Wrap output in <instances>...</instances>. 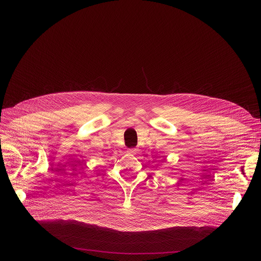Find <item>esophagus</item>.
Wrapping results in <instances>:
<instances>
[{"label":"esophagus","mask_w":261,"mask_h":261,"mask_svg":"<svg viewBox=\"0 0 261 261\" xmlns=\"http://www.w3.org/2000/svg\"><path fill=\"white\" fill-rule=\"evenodd\" d=\"M128 152H129L130 154H136V152H137V148H135V147L129 148V150H128Z\"/></svg>","instance_id":"esophagus-1"}]
</instances>
